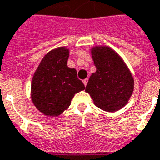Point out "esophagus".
Returning a JSON list of instances; mask_svg holds the SVG:
<instances>
[{
    "mask_svg": "<svg viewBox=\"0 0 160 160\" xmlns=\"http://www.w3.org/2000/svg\"><path fill=\"white\" fill-rule=\"evenodd\" d=\"M88 78H86V79H84V80H82V82H83V84H84L85 86H86V85H87V83H88Z\"/></svg>",
    "mask_w": 160,
    "mask_h": 160,
    "instance_id": "34e87169",
    "label": "esophagus"
}]
</instances>
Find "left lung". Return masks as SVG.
Wrapping results in <instances>:
<instances>
[{
	"label": "left lung",
	"mask_w": 160,
	"mask_h": 160,
	"mask_svg": "<svg viewBox=\"0 0 160 160\" xmlns=\"http://www.w3.org/2000/svg\"><path fill=\"white\" fill-rule=\"evenodd\" d=\"M96 72L88 79L85 91L96 107L116 112L127 104L134 90V79L118 54L108 47L91 50Z\"/></svg>",
	"instance_id": "8db88e82"
}]
</instances>
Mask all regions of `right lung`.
<instances>
[{
	"label": "right lung",
	"instance_id": "1",
	"mask_svg": "<svg viewBox=\"0 0 160 160\" xmlns=\"http://www.w3.org/2000/svg\"><path fill=\"white\" fill-rule=\"evenodd\" d=\"M69 50L59 48L43 57L31 82L35 107L47 116H58L72 103L76 93L85 88L77 71L67 66Z\"/></svg>",
	"mask_w": 160,
	"mask_h": 160
}]
</instances>
